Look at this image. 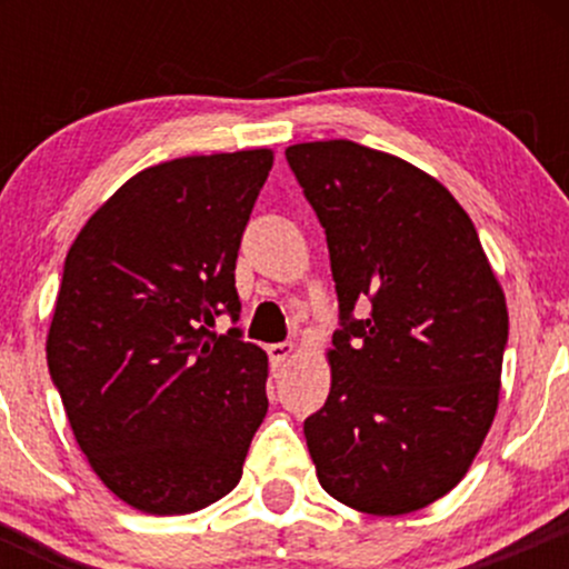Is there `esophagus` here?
Here are the masks:
<instances>
[{"label": "esophagus", "mask_w": 569, "mask_h": 569, "mask_svg": "<svg viewBox=\"0 0 569 569\" xmlns=\"http://www.w3.org/2000/svg\"><path fill=\"white\" fill-rule=\"evenodd\" d=\"M293 352H297V345H293V342H276V345H270V348H267V356H270L272 369L283 367V363L289 361Z\"/></svg>", "instance_id": "1"}]
</instances>
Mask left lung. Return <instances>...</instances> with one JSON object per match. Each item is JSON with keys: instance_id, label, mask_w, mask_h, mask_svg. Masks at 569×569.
Masks as SVG:
<instances>
[{"instance_id": "left-lung-1", "label": "left lung", "mask_w": 569, "mask_h": 569, "mask_svg": "<svg viewBox=\"0 0 569 569\" xmlns=\"http://www.w3.org/2000/svg\"><path fill=\"white\" fill-rule=\"evenodd\" d=\"M286 160L326 230L342 323L329 398L305 420L318 481L356 511H420L460 485L495 420L506 293L433 176L345 139Z\"/></svg>"}]
</instances>
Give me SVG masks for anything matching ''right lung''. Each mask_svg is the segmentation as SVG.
<instances>
[{
	"label": "right lung",
	"mask_w": 569,
	"mask_h": 569,
	"mask_svg": "<svg viewBox=\"0 0 569 569\" xmlns=\"http://www.w3.org/2000/svg\"><path fill=\"white\" fill-rule=\"evenodd\" d=\"M272 149L192 154L128 179L71 243L48 367L98 479L152 516L211 506L267 415V352L240 329L234 262Z\"/></svg>",
	"instance_id": "right-lung-1"
}]
</instances>
